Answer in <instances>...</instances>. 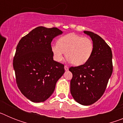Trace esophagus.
I'll return each instance as SVG.
<instances>
[{"label":"esophagus","mask_w":123,"mask_h":123,"mask_svg":"<svg viewBox=\"0 0 123 123\" xmlns=\"http://www.w3.org/2000/svg\"><path fill=\"white\" fill-rule=\"evenodd\" d=\"M68 69H69V68H68V66L65 65V71H68Z\"/></svg>","instance_id":"34e87169"}]
</instances>
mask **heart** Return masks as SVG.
I'll return each instance as SVG.
<instances>
[{
	"label": "heart",
	"mask_w": 123,
	"mask_h": 123,
	"mask_svg": "<svg viewBox=\"0 0 123 123\" xmlns=\"http://www.w3.org/2000/svg\"><path fill=\"white\" fill-rule=\"evenodd\" d=\"M51 50L56 62H62L66 52L68 60L79 66L86 63L91 58L94 44L89 38L70 33L61 37L57 44L51 46Z\"/></svg>",
	"instance_id": "obj_1"
}]
</instances>
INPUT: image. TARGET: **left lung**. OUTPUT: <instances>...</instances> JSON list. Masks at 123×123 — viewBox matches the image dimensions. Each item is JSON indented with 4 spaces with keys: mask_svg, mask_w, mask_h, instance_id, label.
Returning <instances> with one entry per match:
<instances>
[{
    "mask_svg": "<svg viewBox=\"0 0 123 123\" xmlns=\"http://www.w3.org/2000/svg\"><path fill=\"white\" fill-rule=\"evenodd\" d=\"M89 36L94 44L91 58L84 65L71 67L72 73L70 92L74 99L82 105L94 104L104 94L113 72L112 52L101 37L91 31Z\"/></svg>",
    "mask_w": 123,
    "mask_h": 123,
    "instance_id": "8db88e82",
    "label": "left lung"
}]
</instances>
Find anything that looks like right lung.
I'll list each match as a JSON object with an SVG mask.
<instances>
[{"label": "right lung", "mask_w": 123, "mask_h": 123, "mask_svg": "<svg viewBox=\"0 0 123 123\" xmlns=\"http://www.w3.org/2000/svg\"><path fill=\"white\" fill-rule=\"evenodd\" d=\"M63 32L57 28L39 26L19 41L13 58L17 86L32 102H42L54 92L65 73L64 65L53 58L51 42Z\"/></svg>", "instance_id": "right-lung-1"}]
</instances>
